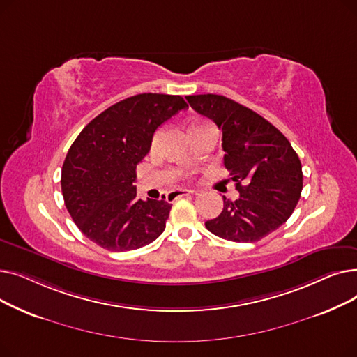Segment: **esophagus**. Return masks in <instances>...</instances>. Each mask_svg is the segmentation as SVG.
Returning <instances> with one entry per match:
<instances>
[{
    "label": "esophagus",
    "instance_id": "esophagus-1",
    "mask_svg": "<svg viewBox=\"0 0 357 357\" xmlns=\"http://www.w3.org/2000/svg\"><path fill=\"white\" fill-rule=\"evenodd\" d=\"M191 194H195V191H191V190H176V191L169 192V194L166 195V199L175 201V199H178V198H182V197H186V195H191Z\"/></svg>",
    "mask_w": 357,
    "mask_h": 357
}]
</instances>
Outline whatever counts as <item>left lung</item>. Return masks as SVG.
Listing matches in <instances>:
<instances>
[{
	"label": "left lung",
	"mask_w": 357,
	"mask_h": 357,
	"mask_svg": "<svg viewBox=\"0 0 357 357\" xmlns=\"http://www.w3.org/2000/svg\"><path fill=\"white\" fill-rule=\"evenodd\" d=\"M222 133L224 166L240 197H224L213 234L237 243L266 237L291 217L303 191V166L288 139L257 112L215 93L186 97Z\"/></svg>",
	"instance_id": "obj_1"
}]
</instances>
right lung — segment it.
Returning a JSON list of instances; mask_svg holds the SVG:
<instances>
[{
    "mask_svg": "<svg viewBox=\"0 0 357 357\" xmlns=\"http://www.w3.org/2000/svg\"><path fill=\"white\" fill-rule=\"evenodd\" d=\"M186 107L179 96L139 93L102 111L72 143L61 178L65 205L102 249H140L163 233L172 205L137 198L136 166L158 127Z\"/></svg>",
    "mask_w": 357,
    "mask_h": 357,
    "instance_id": "1",
    "label": "right lung"
}]
</instances>
